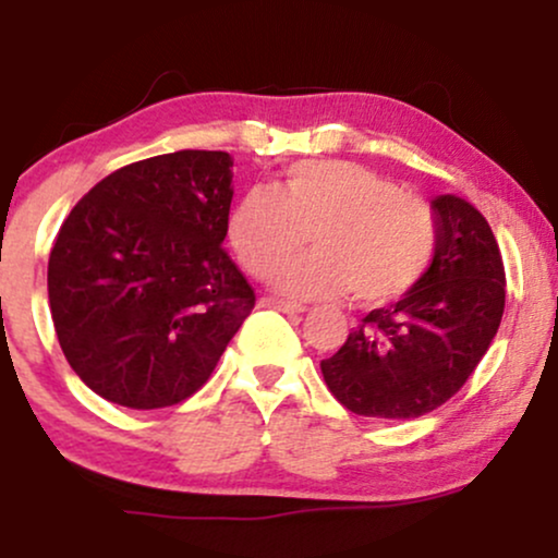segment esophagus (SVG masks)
I'll list each match as a JSON object with an SVG mask.
<instances>
[{
    "instance_id": "obj_1",
    "label": "esophagus",
    "mask_w": 558,
    "mask_h": 558,
    "mask_svg": "<svg viewBox=\"0 0 558 558\" xmlns=\"http://www.w3.org/2000/svg\"><path fill=\"white\" fill-rule=\"evenodd\" d=\"M265 306L286 312V315H299V312H304V306L296 304V301H283V299H265Z\"/></svg>"
}]
</instances>
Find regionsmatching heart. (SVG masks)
<instances>
[{
    "label": "heart",
    "mask_w": 558,
    "mask_h": 558,
    "mask_svg": "<svg viewBox=\"0 0 558 558\" xmlns=\"http://www.w3.org/2000/svg\"><path fill=\"white\" fill-rule=\"evenodd\" d=\"M228 230L241 265L257 278L291 265L310 233L317 252L278 278L280 291L299 299L345 291L364 304L401 299L438 248V220L420 196L343 159H304L278 189H248Z\"/></svg>",
    "instance_id": "heart-1"
}]
</instances>
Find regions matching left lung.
Instances as JSON below:
<instances>
[{
	"instance_id": "8db88e82",
	"label": "left lung",
	"mask_w": 558,
	"mask_h": 558,
	"mask_svg": "<svg viewBox=\"0 0 558 558\" xmlns=\"http://www.w3.org/2000/svg\"><path fill=\"white\" fill-rule=\"evenodd\" d=\"M430 207L438 220L430 270L319 362L330 393L362 417L412 420L438 409L475 373L501 325L506 275L488 220L453 194Z\"/></svg>"
}]
</instances>
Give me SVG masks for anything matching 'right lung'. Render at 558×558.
<instances>
[{
  "instance_id": "right-lung-1",
  "label": "right lung",
  "mask_w": 558,
  "mask_h": 558,
  "mask_svg": "<svg viewBox=\"0 0 558 558\" xmlns=\"http://www.w3.org/2000/svg\"><path fill=\"white\" fill-rule=\"evenodd\" d=\"M228 151L183 149L114 170L70 209L49 254L62 354L101 399L175 407L209 380L254 310L228 257Z\"/></svg>"
}]
</instances>
